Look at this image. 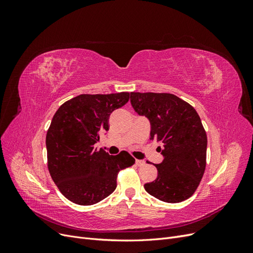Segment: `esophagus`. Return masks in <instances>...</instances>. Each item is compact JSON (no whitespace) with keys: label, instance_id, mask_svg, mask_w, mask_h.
Listing matches in <instances>:
<instances>
[{"label":"esophagus","instance_id":"esophagus-1","mask_svg":"<svg viewBox=\"0 0 253 253\" xmlns=\"http://www.w3.org/2000/svg\"><path fill=\"white\" fill-rule=\"evenodd\" d=\"M135 163H136L137 166H144V165H145L144 160H140V159H136Z\"/></svg>","mask_w":253,"mask_h":253}]
</instances>
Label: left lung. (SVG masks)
Returning a JSON list of instances; mask_svg holds the SVG:
<instances>
[{"label":"left lung","mask_w":253,"mask_h":253,"mask_svg":"<svg viewBox=\"0 0 253 253\" xmlns=\"http://www.w3.org/2000/svg\"><path fill=\"white\" fill-rule=\"evenodd\" d=\"M131 103L151 122V139L162 142L157 178L144 185L149 194L166 203L192 196L203 178L207 134L192 105L169 93H131ZM150 164V163H149Z\"/></svg>","instance_id":"8db88e82"}]
</instances>
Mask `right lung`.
Listing matches in <instances>:
<instances>
[{
	"label": "right lung",
	"instance_id": "right-lung-1",
	"mask_svg": "<svg viewBox=\"0 0 253 253\" xmlns=\"http://www.w3.org/2000/svg\"><path fill=\"white\" fill-rule=\"evenodd\" d=\"M129 93L82 94L60 106L46 134L47 167L53 182L68 201L89 206L117 187L118 173L135 164L127 152L111 156L95 143L109 131L113 111L127 103Z\"/></svg>",
	"mask_w": 253,
	"mask_h": 253
}]
</instances>
